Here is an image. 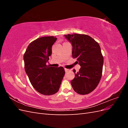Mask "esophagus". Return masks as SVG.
I'll list each match as a JSON object with an SVG mask.
<instances>
[{
    "mask_svg": "<svg viewBox=\"0 0 128 128\" xmlns=\"http://www.w3.org/2000/svg\"><path fill=\"white\" fill-rule=\"evenodd\" d=\"M64 70L66 72H67L68 71H69V69H68L67 68H64Z\"/></svg>",
    "mask_w": 128,
    "mask_h": 128,
    "instance_id": "obj_1",
    "label": "esophagus"
}]
</instances>
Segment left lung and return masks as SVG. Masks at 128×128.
<instances>
[{"label":"left lung","mask_w":128,"mask_h":128,"mask_svg":"<svg viewBox=\"0 0 128 128\" xmlns=\"http://www.w3.org/2000/svg\"><path fill=\"white\" fill-rule=\"evenodd\" d=\"M72 46V56L80 66L78 72H75L72 86L80 94H87L98 86L102 78L104 58L99 44L86 34H64Z\"/></svg>","instance_id":"left-lung-1"}]
</instances>
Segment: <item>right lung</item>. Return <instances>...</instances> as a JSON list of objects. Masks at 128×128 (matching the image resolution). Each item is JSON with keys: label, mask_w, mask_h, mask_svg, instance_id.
Wrapping results in <instances>:
<instances>
[{"label": "right lung", "mask_w": 128, "mask_h": 128, "mask_svg": "<svg viewBox=\"0 0 128 128\" xmlns=\"http://www.w3.org/2000/svg\"><path fill=\"white\" fill-rule=\"evenodd\" d=\"M57 38L42 37L29 44L24 54L25 71L35 90L44 95H52L59 91L65 72L62 67L46 65L52 54V47Z\"/></svg>", "instance_id": "add662e5"}]
</instances>
